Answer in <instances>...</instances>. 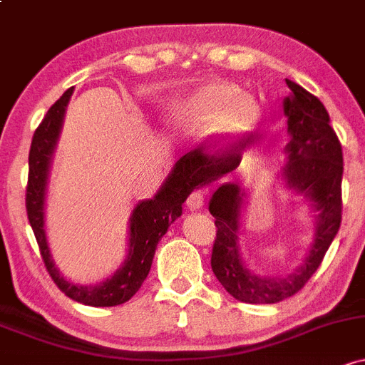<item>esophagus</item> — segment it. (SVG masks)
<instances>
[{"label": "esophagus", "mask_w": 365, "mask_h": 365, "mask_svg": "<svg viewBox=\"0 0 365 365\" xmlns=\"http://www.w3.org/2000/svg\"><path fill=\"white\" fill-rule=\"evenodd\" d=\"M186 205H187V209H190V210H200L203 207V195L200 193V191H195V193H191L190 197H187Z\"/></svg>", "instance_id": "34e87169"}]
</instances>
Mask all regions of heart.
<instances>
[{"label": "heart", "mask_w": 365, "mask_h": 365, "mask_svg": "<svg viewBox=\"0 0 365 365\" xmlns=\"http://www.w3.org/2000/svg\"><path fill=\"white\" fill-rule=\"evenodd\" d=\"M172 123L195 125L203 121L202 139L212 148H226L256 125L259 106L226 81H209L170 103Z\"/></svg>", "instance_id": "b5f03b06"}]
</instances>
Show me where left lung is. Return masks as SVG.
Instances as JSON below:
<instances>
[{
    "mask_svg": "<svg viewBox=\"0 0 365 365\" xmlns=\"http://www.w3.org/2000/svg\"><path fill=\"white\" fill-rule=\"evenodd\" d=\"M285 81L291 88L284 99L289 143L278 179L308 203L315 231L299 266L285 275H261L242 256L247 190L237 182L219 184L209 202L217 228L210 264L222 287L242 303L273 304L299 292L320 266L341 225L343 151L338 135L324 104L294 81ZM240 162L238 148L225 153L195 150L178 160V170L195 187H203L231 174Z\"/></svg>",
    "mask_w": 365,
    "mask_h": 365,
    "instance_id": "obj_1",
    "label": "left lung"
}]
</instances>
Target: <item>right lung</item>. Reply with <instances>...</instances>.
Here are the masks:
<instances>
[{
    "instance_id": "right-lung-1",
    "label": "right lung",
    "mask_w": 365,
    "mask_h": 365,
    "mask_svg": "<svg viewBox=\"0 0 365 365\" xmlns=\"http://www.w3.org/2000/svg\"><path fill=\"white\" fill-rule=\"evenodd\" d=\"M73 96V88L66 90L61 99L48 109L40 127L33 135L29 151V179H27L26 209L31 228L34 231L43 261L56 285L71 299L88 307H116L123 304L139 291L151 269L158 242L167 233L168 226L181 217L182 203L197 187L179 174L178 163L167 175L155 197L140 200L128 219L127 257L113 275L96 285H80L68 280L61 273L50 254L45 231V203L48 190L50 168L56 153L66 108Z\"/></svg>"
}]
</instances>
